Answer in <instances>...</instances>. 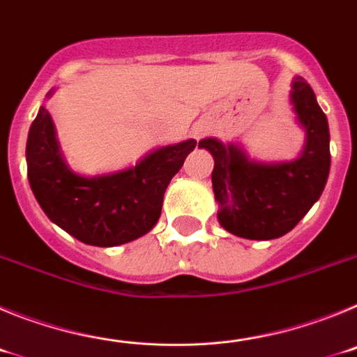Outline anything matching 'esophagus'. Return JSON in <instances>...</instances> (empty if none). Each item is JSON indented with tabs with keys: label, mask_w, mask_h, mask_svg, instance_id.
<instances>
[{
	"label": "esophagus",
	"mask_w": 357,
	"mask_h": 357,
	"mask_svg": "<svg viewBox=\"0 0 357 357\" xmlns=\"http://www.w3.org/2000/svg\"><path fill=\"white\" fill-rule=\"evenodd\" d=\"M200 132H204V130H200Z\"/></svg>",
	"instance_id": "obj_1"
}]
</instances>
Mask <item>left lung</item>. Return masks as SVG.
<instances>
[{
    "label": "left lung",
    "mask_w": 357,
    "mask_h": 357,
    "mask_svg": "<svg viewBox=\"0 0 357 357\" xmlns=\"http://www.w3.org/2000/svg\"><path fill=\"white\" fill-rule=\"evenodd\" d=\"M289 98L305 130L304 150L296 159L257 162L239 144H223L214 137L198 143L214 157L218 222L230 234L261 241L280 238L295 229L326 188L331 168L326 114L302 77L293 80Z\"/></svg>",
    "instance_id": "left-lung-1"
}]
</instances>
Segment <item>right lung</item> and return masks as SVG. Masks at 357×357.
<instances>
[{
    "instance_id": "1",
    "label": "right lung",
    "mask_w": 357,
    "mask_h": 357,
    "mask_svg": "<svg viewBox=\"0 0 357 357\" xmlns=\"http://www.w3.org/2000/svg\"><path fill=\"white\" fill-rule=\"evenodd\" d=\"M195 146L188 139L157 148L123 172L78 175L66 164L52 116L40 107L28 132V181L55 225L85 245L118 247L155 227L164 191Z\"/></svg>"
}]
</instances>
